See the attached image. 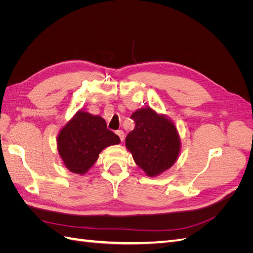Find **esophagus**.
Returning a JSON list of instances; mask_svg holds the SVG:
<instances>
[{
	"label": "esophagus",
	"mask_w": 253,
	"mask_h": 253,
	"mask_svg": "<svg viewBox=\"0 0 253 253\" xmlns=\"http://www.w3.org/2000/svg\"><path fill=\"white\" fill-rule=\"evenodd\" d=\"M117 135L119 136V138H120V140L121 141H124L125 140V133H124V131H121V129H119V131H117Z\"/></svg>",
	"instance_id": "1"
}]
</instances>
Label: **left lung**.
<instances>
[{"label":"left lung","instance_id":"left-lung-1","mask_svg":"<svg viewBox=\"0 0 253 253\" xmlns=\"http://www.w3.org/2000/svg\"><path fill=\"white\" fill-rule=\"evenodd\" d=\"M131 118L135 128L126 138V147L136 165L148 176H157L175 164L180 151V138L173 121L150 106L137 110Z\"/></svg>","mask_w":253,"mask_h":253}]
</instances>
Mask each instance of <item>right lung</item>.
I'll list each match as a JSON object with an SVG mask.
<instances>
[{
    "instance_id": "add662e5",
    "label": "right lung",
    "mask_w": 253,
    "mask_h": 253,
    "mask_svg": "<svg viewBox=\"0 0 253 253\" xmlns=\"http://www.w3.org/2000/svg\"><path fill=\"white\" fill-rule=\"evenodd\" d=\"M119 137L106 127L105 120L79 111L61 129L58 152L64 166L76 174H85L94 166L101 151L118 144Z\"/></svg>"
}]
</instances>
